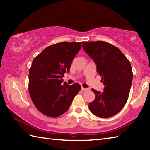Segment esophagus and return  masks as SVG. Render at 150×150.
Listing matches in <instances>:
<instances>
[{"mask_svg":"<svg viewBox=\"0 0 150 150\" xmlns=\"http://www.w3.org/2000/svg\"><path fill=\"white\" fill-rule=\"evenodd\" d=\"M81 90H82V91H86L88 90V89H87V88H83V87H82Z\"/></svg>","mask_w":150,"mask_h":150,"instance_id":"obj_1","label":"esophagus"}]
</instances>
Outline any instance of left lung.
I'll return each mask as SVG.
<instances>
[{
	"mask_svg": "<svg viewBox=\"0 0 150 150\" xmlns=\"http://www.w3.org/2000/svg\"><path fill=\"white\" fill-rule=\"evenodd\" d=\"M82 47L93 60L104 91L92 89L95 100L89 104L91 112L98 117L109 118L122 109L129 97L133 79L130 62L122 52L104 41L82 42Z\"/></svg>",
	"mask_w": 150,
	"mask_h": 150,
	"instance_id": "left-lung-1",
	"label": "left lung"
}]
</instances>
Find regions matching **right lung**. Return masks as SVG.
<instances>
[{"instance_id": "right-lung-1", "label": "right lung", "mask_w": 150, "mask_h": 150, "mask_svg": "<svg viewBox=\"0 0 150 150\" xmlns=\"http://www.w3.org/2000/svg\"><path fill=\"white\" fill-rule=\"evenodd\" d=\"M81 44L82 42L52 44L33 60L29 70L28 90L37 110L46 116L55 118L64 113L81 90L77 83H61Z\"/></svg>"}]
</instances>
